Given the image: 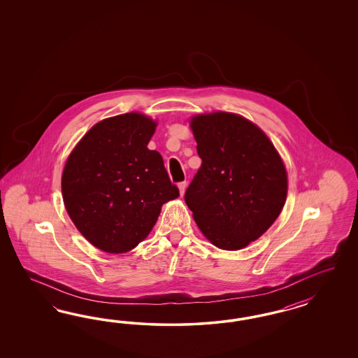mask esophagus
I'll use <instances>...</instances> for the list:
<instances>
[{
    "label": "esophagus",
    "instance_id": "1",
    "mask_svg": "<svg viewBox=\"0 0 358 358\" xmlns=\"http://www.w3.org/2000/svg\"><path fill=\"white\" fill-rule=\"evenodd\" d=\"M186 186H187V184L186 182H180L178 184V189H180V194H181V196L185 194V190H186Z\"/></svg>",
    "mask_w": 358,
    "mask_h": 358
}]
</instances>
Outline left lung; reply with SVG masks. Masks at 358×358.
<instances>
[{"label": "left lung", "instance_id": "8db88e82", "mask_svg": "<svg viewBox=\"0 0 358 358\" xmlns=\"http://www.w3.org/2000/svg\"><path fill=\"white\" fill-rule=\"evenodd\" d=\"M190 126L202 165L185 202L215 247L245 248L281 214L287 195L281 156L264 131L238 114H201Z\"/></svg>", "mask_w": 358, "mask_h": 358}]
</instances>
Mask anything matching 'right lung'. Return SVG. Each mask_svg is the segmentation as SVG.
Instances as JSON below:
<instances>
[{
	"mask_svg": "<svg viewBox=\"0 0 358 358\" xmlns=\"http://www.w3.org/2000/svg\"><path fill=\"white\" fill-rule=\"evenodd\" d=\"M156 126L139 113L101 120L65 163V208L98 250H134L151 232L164 203L180 195L162 155L147 148Z\"/></svg>",
	"mask_w": 358,
	"mask_h": 358,
	"instance_id": "add662e5",
	"label": "right lung"
}]
</instances>
